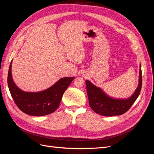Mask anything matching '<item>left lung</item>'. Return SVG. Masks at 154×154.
Masks as SVG:
<instances>
[{
  "label": "left lung",
  "instance_id": "8db88e82",
  "mask_svg": "<svg viewBox=\"0 0 154 154\" xmlns=\"http://www.w3.org/2000/svg\"><path fill=\"white\" fill-rule=\"evenodd\" d=\"M141 66L139 68V83L134 94L126 99H118L107 95L101 88L96 87L90 81L86 80L85 84L89 105L96 113L105 116L122 115L132 106L138 97L142 87Z\"/></svg>",
  "mask_w": 154,
  "mask_h": 154
}]
</instances>
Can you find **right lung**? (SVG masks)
<instances>
[{"label":"right lung","mask_w":154,"mask_h":154,"mask_svg":"<svg viewBox=\"0 0 154 154\" xmlns=\"http://www.w3.org/2000/svg\"><path fill=\"white\" fill-rule=\"evenodd\" d=\"M12 60L9 67L8 84L15 104L26 114L42 116L54 112L58 109L64 92L74 77L60 78L53 85L40 92H25L14 82L11 74Z\"/></svg>","instance_id":"1"}]
</instances>
